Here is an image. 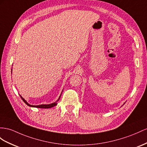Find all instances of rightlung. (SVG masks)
Returning a JSON list of instances; mask_svg holds the SVG:
<instances>
[{
  "instance_id": "1",
  "label": "right lung",
  "mask_w": 147,
  "mask_h": 147,
  "mask_svg": "<svg viewBox=\"0 0 147 147\" xmlns=\"http://www.w3.org/2000/svg\"><path fill=\"white\" fill-rule=\"evenodd\" d=\"M61 93H62V92H61ZM61 95L59 96V98H58V99L56 101V102H53V103H51V104H41V105H38V106H33V105H30V104H29L27 101H26V100H25V99H24L23 97H22L20 95V97L22 98V99L23 100V101L27 105V106H30V107H36V108H41V109H49V108H51V107H54V106H56V105H57V102L59 100V99H60V97H61Z\"/></svg>"
}]
</instances>
